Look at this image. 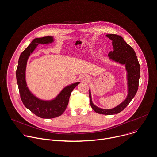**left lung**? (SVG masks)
Instances as JSON below:
<instances>
[{"label":"left lung","mask_w":157,"mask_h":157,"mask_svg":"<svg viewBox=\"0 0 157 157\" xmlns=\"http://www.w3.org/2000/svg\"><path fill=\"white\" fill-rule=\"evenodd\" d=\"M106 36L112 40L113 47V51H111L108 56L110 59L121 64L125 65L128 72V94L126 100L115 108L109 110L101 109L94 105L92 101L90 92L89 90L90 104L92 109L97 113L110 115L117 114L123 111L135 96L139 87L140 65L135 51L124 41L122 37L113 34H107Z\"/></svg>","instance_id":"8db88e82"}]
</instances>
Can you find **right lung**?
<instances>
[{"label":"right lung","instance_id":"obj_1","mask_svg":"<svg viewBox=\"0 0 157 157\" xmlns=\"http://www.w3.org/2000/svg\"><path fill=\"white\" fill-rule=\"evenodd\" d=\"M54 41L51 36L36 38L22 52L16 71V77L20 97L24 105L36 116L42 118H54L60 116L65 111L73 90L80 83L76 82L65 87L55 99L45 101L39 99L29 90L25 79L28 59L39 44H46Z\"/></svg>","mask_w":157,"mask_h":157}]
</instances>
